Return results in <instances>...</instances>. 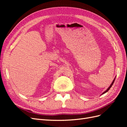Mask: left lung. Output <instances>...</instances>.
Listing matches in <instances>:
<instances>
[{"instance_id": "8db88e82", "label": "left lung", "mask_w": 127, "mask_h": 127, "mask_svg": "<svg viewBox=\"0 0 127 127\" xmlns=\"http://www.w3.org/2000/svg\"><path fill=\"white\" fill-rule=\"evenodd\" d=\"M116 77H115V78H114V79H113V81H112V83H111V85H110V86L108 87V88H107V89H106V90H105L104 92H103V93H102V94L101 95H103V94H105V93H106V92H108V91L110 89V88L111 87H112V86L113 85V83H114V80H115V79H116Z\"/></svg>"}]
</instances>
